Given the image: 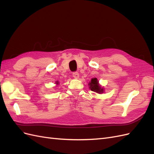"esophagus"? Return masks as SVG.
<instances>
[{
    "instance_id": "esophagus-1",
    "label": "esophagus",
    "mask_w": 154,
    "mask_h": 154,
    "mask_svg": "<svg viewBox=\"0 0 154 154\" xmlns=\"http://www.w3.org/2000/svg\"><path fill=\"white\" fill-rule=\"evenodd\" d=\"M72 75H73V77L75 78V79H78V78H79V73L78 72H73V74H72Z\"/></svg>"
}]
</instances>
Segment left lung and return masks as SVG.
I'll use <instances>...</instances> for the list:
<instances>
[{"instance_id": "8db88e82", "label": "left lung", "mask_w": 154, "mask_h": 154, "mask_svg": "<svg viewBox=\"0 0 154 154\" xmlns=\"http://www.w3.org/2000/svg\"><path fill=\"white\" fill-rule=\"evenodd\" d=\"M89 85L90 89L97 93L102 94L103 93V91H104V89L99 84L97 78H96L91 79V82L89 83Z\"/></svg>"}]
</instances>
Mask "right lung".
<instances>
[{
  "label": "right lung",
  "mask_w": 154,
  "mask_h": 154,
  "mask_svg": "<svg viewBox=\"0 0 154 154\" xmlns=\"http://www.w3.org/2000/svg\"><path fill=\"white\" fill-rule=\"evenodd\" d=\"M56 84L57 85H58V84H59V82H58V81H56Z\"/></svg>",
  "instance_id": "right-lung-1"
}]
</instances>
